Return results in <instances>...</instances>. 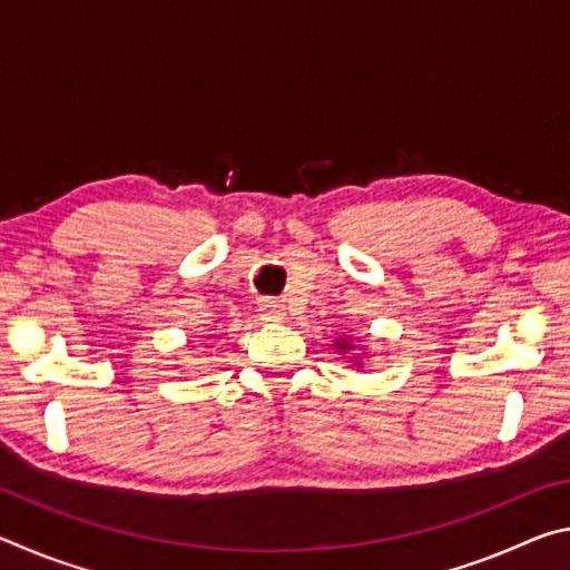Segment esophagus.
I'll use <instances>...</instances> for the list:
<instances>
[{"instance_id":"1","label":"esophagus","mask_w":570,"mask_h":570,"mask_svg":"<svg viewBox=\"0 0 570 570\" xmlns=\"http://www.w3.org/2000/svg\"><path fill=\"white\" fill-rule=\"evenodd\" d=\"M258 314H262L264 322H272V324H278V322L286 320L284 304L274 302V298H264V302L258 304Z\"/></svg>"}]
</instances>
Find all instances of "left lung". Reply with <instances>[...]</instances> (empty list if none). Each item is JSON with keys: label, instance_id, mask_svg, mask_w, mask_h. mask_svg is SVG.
<instances>
[{"label": "left lung", "instance_id": "8db88e82", "mask_svg": "<svg viewBox=\"0 0 570 570\" xmlns=\"http://www.w3.org/2000/svg\"><path fill=\"white\" fill-rule=\"evenodd\" d=\"M334 346H336V350H340V352H350V350H352V344L346 342L344 336H342V340H336V344H334Z\"/></svg>", "mask_w": 570, "mask_h": 570}]
</instances>
